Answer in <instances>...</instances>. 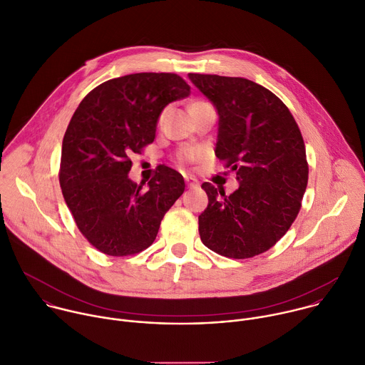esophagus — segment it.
Segmentation results:
<instances>
[{"label": "esophagus", "mask_w": 365, "mask_h": 365, "mask_svg": "<svg viewBox=\"0 0 365 365\" xmlns=\"http://www.w3.org/2000/svg\"><path fill=\"white\" fill-rule=\"evenodd\" d=\"M185 182H186V186L187 187H196L199 185V182L193 178H185Z\"/></svg>", "instance_id": "obj_1"}]
</instances>
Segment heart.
Listing matches in <instances>:
<instances>
[{
  "label": "heart",
  "instance_id": "obj_1",
  "mask_svg": "<svg viewBox=\"0 0 365 365\" xmlns=\"http://www.w3.org/2000/svg\"><path fill=\"white\" fill-rule=\"evenodd\" d=\"M199 102H200V101H199ZM195 103H196V102H195ZM162 117H163V115H162ZM162 117H160V121H162ZM200 155H202V153H200L197 148H189V150H183L182 153H179L178 160H179V163L186 165V163H189V162H195V160L200 159Z\"/></svg>",
  "mask_w": 365,
  "mask_h": 365
}]
</instances>
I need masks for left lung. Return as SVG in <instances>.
I'll return each instance as SVG.
<instances>
[{"label": "left lung", "mask_w": 365, "mask_h": 365, "mask_svg": "<svg viewBox=\"0 0 365 365\" xmlns=\"http://www.w3.org/2000/svg\"><path fill=\"white\" fill-rule=\"evenodd\" d=\"M217 107V158L237 172L231 195L202 183L210 203L199 215L202 242L244 259L270 250L292 227L306 190L309 166L302 133L283 101L244 78L189 73Z\"/></svg>", "instance_id": "1"}]
</instances>
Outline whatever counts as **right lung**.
Wrapping results in <instances>:
<instances>
[{"label": "right lung", "mask_w": 365, "mask_h": 365, "mask_svg": "<svg viewBox=\"0 0 365 365\" xmlns=\"http://www.w3.org/2000/svg\"><path fill=\"white\" fill-rule=\"evenodd\" d=\"M189 93L176 73H133L98 85L76 108L63 137L59 182L76 227L101 252L125 257L150 247L183 193V176L168 166L147 189L128 172L130 155L154 141L163 108Z\"/></svg>", "instance_id": "1"}]
</instances>
